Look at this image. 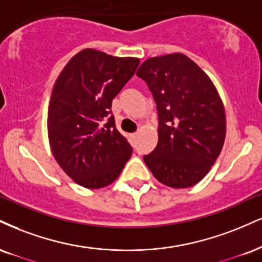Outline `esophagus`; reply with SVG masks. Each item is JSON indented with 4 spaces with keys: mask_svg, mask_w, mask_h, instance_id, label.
Here are the masks:
<instances>
[{
    "mask_svg": "<svg viewBox=\"0 0 262 262\" xmlns=\"http://www.w3.org/2000/svg\"><path fill=\"white\" fill-rule=\"evenodd\" d=\"M137 135H138V132H135V133L132 134V138H133V139H134V138H137Z\"/></svg>",
    "mask_w": 262,
    "mask_h": 262,
    "instance_id": "34e87169",
    "label": "esophagus"
}]
</instances>
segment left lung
Returning <instances> with one entry per match:
<instances>
[{
    "mask_svg": "<svg viewBox=\"0 0 262 262\" xmlns=\"http://www.w3.org/2000/svg\"><path fill=\"white\" fill-rule=\"evenodd\" d=\"M137 75L152 94L159 116V143L144 162L165 185L193 187L225 143V108L215 85L182 53L146 59Z\"/></svg>",
    "mask_w": 262,
    "mask_h": 262,
    "instance_id": "obj_1",
    "label": "left lung"
}]
</instances>
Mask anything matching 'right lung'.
Segmentation results:
<instances>
[{
	"label": "right lung",
	"mask_w": 262,
	"mask_h": 262,
	"mask_svg": "<svg viewBox=\"0 0 262 262\" xmlns=\"http://www.w3.org/2000/svg\"><path fill=\"white\" fill-rule=\"evenodd\" d=\"M139 63L86 49L56 80L47 115L50 145L61 168L79 185L111 184L130 159L133 149L116 128L111 107Z\"/></svg>",
	"instance_id": "obj_1"
}]
</instances>
